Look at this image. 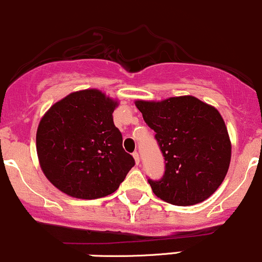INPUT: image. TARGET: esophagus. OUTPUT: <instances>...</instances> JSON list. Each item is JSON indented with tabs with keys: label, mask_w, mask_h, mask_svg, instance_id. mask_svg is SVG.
<instances>
[{
	"label": "esophagus",
	"mask_w": 262,
	"mask_h": 262,
	"mask_svg": "<svg viewBox=\"0 0 262 262\" xmlns=\"http://www.w3.org/2000/svg\"><path fill=\"white\" fill-rule=\"evenodd\" d=\"M133 158H134V160H136V163H137V164H139V162H140V159H139V154H138L137 151H134V153H133Z\"/></svg>",
	"instance_id": "obj_1"
}]
</instances>
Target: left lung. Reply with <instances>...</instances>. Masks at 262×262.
Segmentation results:
<instances>
[{"label": "left lung", "mask_w": 262, "mask_h": 262, "mask_svg": "<svg viewBox=\"0 0 262 262\" xmlns=\"http://www.w3.org/2000/svg\"><path fill=\"white\" fill-rule=\"evenodd\" d=\"M136 105L155 132L165 160L162 179H148L154 194L179 206L208 199L225 179L231 159L228 129L217 109L191 96L137 100Z\"/></svg>", "instance_id": "1"}]
</instances>
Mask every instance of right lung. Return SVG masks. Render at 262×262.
I'll use <instances>...</instances> for the list:
<instances>
[{"label": "right lung", "instance_id": "obj_1", "mask_svg": "<svg viewBox=\"0 0 262 262\" xmlns=\"http://www.w3.org/2000/svg\"><path fill=\"white\" fill-rule=\"evenodd\" d=\"M118 103L98 89L73 92L48 109L36 136L43 174L77 199H98L119 188L134 166L114 125Z\"/></svg>", "mask_w": 262, "mask_h": 262}]
</instances>
